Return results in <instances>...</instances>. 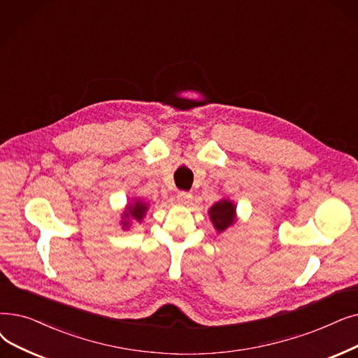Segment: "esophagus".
Returning a JSON list of instances; mask_svg holds the SVG:
<instances>
[{"label": "esophagus", "mask_w": 358, "mask_h": 358, "mask_svg": "<svg viewBox=\"0 0 358 358\" xmlns=\"http://www.w3.org/2000/svg\"><path fill=\"white\" fill-rule=\"evenodd\" d=\"M190 199H192V194L189 192H178L177 193V200L180 201V203H182V205L189 203Z\"/></svg>", "instance_id": "obj_1"}]
</instances>
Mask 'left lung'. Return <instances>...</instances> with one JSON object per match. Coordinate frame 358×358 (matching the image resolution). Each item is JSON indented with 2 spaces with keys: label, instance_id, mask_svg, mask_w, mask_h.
Wrapping results in <instances>:
<instances>
[{
  "label": "left lung",
  "instance_id": "1",
  "mask_svg": "<svg viewBox=\"0 0 358 358\" xmlns=\"http://www.w3.org/2000/svg\"><path fill=\"white\" fill-rule=\"evenodd\" d=\"M234 213H236V206L232 205L229 200L217 201V203H215L209 210L210 220L215 228L220 232H222L232 222H234Z\"/></svg>",
  "mask_w": 358,
  "mask_h": 358
}]
</instances>
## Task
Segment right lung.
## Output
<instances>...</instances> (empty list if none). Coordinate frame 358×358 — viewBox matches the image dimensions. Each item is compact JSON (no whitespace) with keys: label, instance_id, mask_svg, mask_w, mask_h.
<instances>
[{"label":"right lung","instance_id":"add662e5","mask_svg":"<svg viewBox=\"0 0 358 358\" xmlns=\"http://www.w3.org/2000/svg\"><path fill=\"white\" fill-rule=\"evenodd\" d=\"M146 209H148V206L143 203V201H136L134 205L129 206V210H126V213H124V217H127L130 215L131 217H134V220L141 221L142 217L145 216ZM122 224H124V227L129 225V222H122Z\"/></svg>","mask_w":358,"mask_h":358}]
</instances>
